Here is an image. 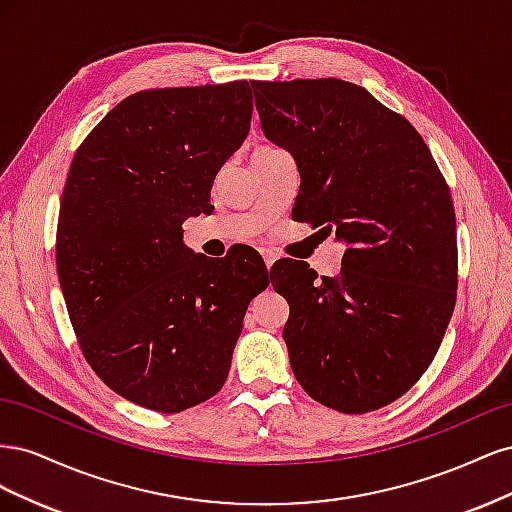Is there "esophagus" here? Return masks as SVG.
<instances>
[{"label":"esophagus","instance_id":"esophagus-1","mask_svg":"<svg viewBox=\"0 0 512 512\" xmlns=\"http://www.w3.org/2000/svg\"><path fill=\"white\" fill-rule=\"evenodd\" d=\"M260 254H262V258H265V265H267V269L271 271L273 262H275V254H273V252H269V250H260Z\"/></svg>","mask_w":512,"mask_h":512}]
</instances>
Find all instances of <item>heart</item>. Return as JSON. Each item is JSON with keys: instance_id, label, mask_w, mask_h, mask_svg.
Segmentation results:
<instances>
[{"instance_id": "b5f03b06", "label": "heart", "mask_w": 512, "mask_h": 512, "mask_svg": "<svg viewBox=\"0 0 512 512\" xmlns=\"http://www.w3.org/2000/svg\"><path fill=\"white\" fill-rule=\"evenodd\" d=\"M269 149H273V147H260V149H256V151H269Z\"/></svg>"}]
</instances>
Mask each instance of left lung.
I'll return each mask as SVG.
<instances>
[{
  "label": "left lung",
  "instance_id": "obj_1",
  "mask_svg": "<svg viewBox=\"0 0 512 512\" xmlns=\"http://www.w3.org/2000/svg\"><path fill=\"white\" fill-rule=\"evenodd\" d=\"M250 83L262 132L299 168L292 218L346 243L337 277L290 260L275 269L292 288L282 335L294 378L337 412L389 406L425 374L455 309L448 185L412 123L367 89Z\"/></svg>",
  "mask_w": 512,
  "mask_h": 512
}]
</instances>
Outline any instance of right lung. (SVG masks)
Returning <instances> with one entry per match:
<instances>
[{"mask_svg": "<svg viewBox=\"0 0 512 512\" xmlns=\"http://www.w3.org/2000/svg\"><path fill=\"white\" fill-rule=\"evenodd\" d=\"M247 81L147 89L76 149L57 222V277L83 356L108 389L175 414L218 393L250 301L269 286L247 247L213 262L181 224L250 132Z\"/></svg>", "mask_w": 512, "mask_h": 512, "instance_id": "right-lung-1", "label": "right lung"}]
</instances>
